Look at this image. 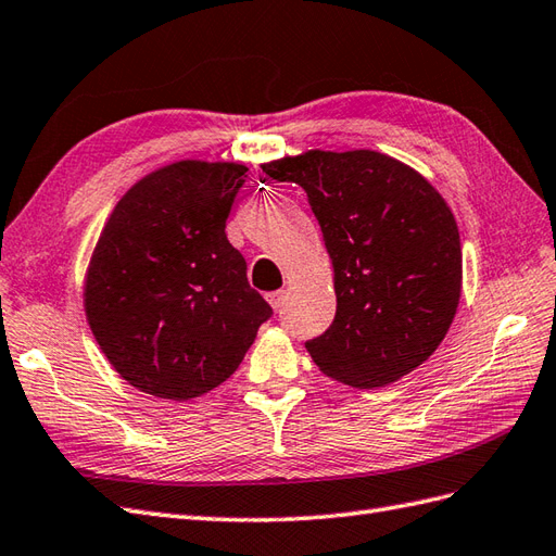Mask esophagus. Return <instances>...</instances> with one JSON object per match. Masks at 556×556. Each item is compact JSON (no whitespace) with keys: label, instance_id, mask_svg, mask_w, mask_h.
Segmentation results:
<instances>
[{"label":"esophagus","instance_id":"34e87169","mask_svg":"<svg viewBox=\"0 0 556 556\" xmlns=\"http://www.w3.org/2000/svg\"><path fill=\"white\" fill-rule=\"evenodd\" d=\"M287 295H289V291H273V293H267V303L273 305V309H279L281 305H283V301H287Z\"/></svg>","mask_w":556,"mask_h":556}]
</instances>
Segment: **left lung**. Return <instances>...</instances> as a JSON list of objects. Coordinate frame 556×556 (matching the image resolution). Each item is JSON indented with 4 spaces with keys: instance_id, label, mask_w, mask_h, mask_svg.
<instances>
[{
    "instance_id": "1",
    "label": "left lung",
    "mask_w": 556,
    "mask_h": 556,
    "mask_svg": "<svg viewBox=\"0 0 556 556\" xmlns=\"http://www.w3.org/2000/svg\"><path fill=\"white\" fill-rule=\"evenodd\" d=\"M261 166L307 192L333 265L336 319L305 343L319 371L359 390L416 371L451 329L463 291L446 199L378 150H307Z\"/></svg>"
}]
</instances>
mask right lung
Segmentation results:
<instances>
[{"label":"right lung","mask_w":556,"mask_h":556,"mask_svg":"<svg viewBox=\"0 0 556 556\" xmlns=\"http://www.w3.org/2000/svg\"><path fill=\"white\" fill-rule=\"evenodd\" d=\"M247 174L180 160L122 194L84 275V312L112 368L136 390L188 402L230 378L273 315L225 235Z\"/></svg>","instance_id":"right-lung-1"}]
</instances>
